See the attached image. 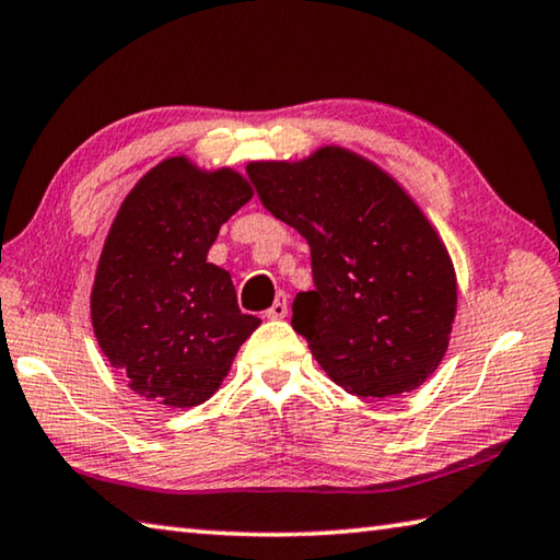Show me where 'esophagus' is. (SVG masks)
Returning <instances> with one entry per match:
<instances>
[{
	"mask_svg": "<svg viewBox=\"0 0 560 560\" xmlns=\"http://www.w3.org/2000/svg\"><path fill=\"white\" fill-rule=\"evenodd\" d=\"M265 317L268 319H285L288 317V295H280L275 298V302H272V307L265 312Z\"/></svg>",
	"mask_w": 560,
	"mask_h": 560,
	"instance_id": "esophagus-1",
	"label": "esophagus"
}]
</instances>
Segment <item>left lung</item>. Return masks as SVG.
Instances as JSON below:
<instances>
[{
	"mask_svg": "<svg viewBox=\"0 0 560 560\" xmlns=\"http://www.w3.org/2000/svg\"><path fill=\"white\" fill-rule=\"evenodd\" d=\"M265 209L310 243L315 290L292 302V329L351 396L425 384L457 315L455 265L394 176L347 147L298 162H250Z\"/></svg>",
	"mask_w": 560,
	"mask_h": 560,
	"instance_id": "left-lung-1",
	"label": "left lung"
}]
</instances>
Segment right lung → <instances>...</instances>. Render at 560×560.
Here are the masks:
<instances>
[{
	"instance_id": "right-lung-1",
	"label": "right lung",
	"mask_w": 560,
	"mask_h": 560,
	"mask_svg": "<svg viewBox=\"0 0 560 560\" xmlns=\"http://www.w3.org/2000/svg\"><path fill=\"white\" fill-rule=\"evenodd\" d=\"M253 199L231 166L166 156L117 209L91 290L97 345L137 396L170 408L209 400L260 319L243 315L229 270L206 260Z\"/></svg>"
}]
</instances>
